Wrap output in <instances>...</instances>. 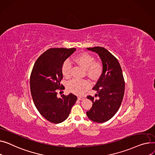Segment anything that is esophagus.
<instances>
[{"instance_id": "1", "label": "esophagus", "mask_w": 155, "mask_h": 155, "mask_svg": "<svg viewBox=\"0 0 155 155\" xmlns=\"http://www.w3.org/2000/svg\"><path fill=\"white\" fill-rule=\"evenodd\" d=\"M84 99V97H82V96H79V97H78V99H79V100H83V99Z\"/></svg>"}]
</instances>
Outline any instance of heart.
<instances>
[{"label":"heart","instance_id":"heart-1","mask_svg":"<svg viewBox=\"0 0 155 155\" xmlns=\"http://www.w3.org/2000/svg\"><path fill=\"white\" fill-rule=\"evenodd\" d=\"M73 61L76 64L86 69L87 76L93 79H98L102 74L103 69L102 64L95 61V58L87 52L79 54L75 56ZM61 71L62 75L66 78L69 79L71 77V64L69 61L66 60L64 62ZM90 86L91 83L88 80L74 79L68 83L67 88L71 93L77 95H82Z\"/></svg>","mask_w":155,"mask_h":155}]
</instances>
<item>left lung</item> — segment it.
Wrapping results in <instances>:
<instances>
[{
	"mask_svg": "<svg viewBox=\"0 0 155 155\" xmlns=\"http://www.w3.org/2000/svg\"><path fill=\"white\" fill-rule=\"evenodd\" d=\"M87 49L98 54L103 69L101 77L93 88L97 91L95 97L87 96L91 100L93 106L86 114L94 122L104 123L110 120L119 110L124 93V79L119 62L106 49L94 47Z\"/></svg>",
	"mask_w": 155,
	"mask_h": 155,
	"instance_id": "obj_1",
	"label": "left lung"
}]
</instances>
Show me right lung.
I'll return each mask as SVG.
<instances>
[{
	"instance_id": "add662e5",
	"label": "right lung",
	"mask_w": 155,
	"mask_h": 155,
	"mask_svg": "<svg viewBox=\"0 0 155 155\" xmlns=\"http://www.w3.org/2000/svg\"><path fill=\"white\" fill-rule=\"evenodd\" d=\"M76 48H51L35 61L30 77L34 103L39 113L52 123H60L68 117L77 96L70 93L57 97V90L64 89L60 84L63 78L61 68Z\"/></svg>"
}]
</instances>
